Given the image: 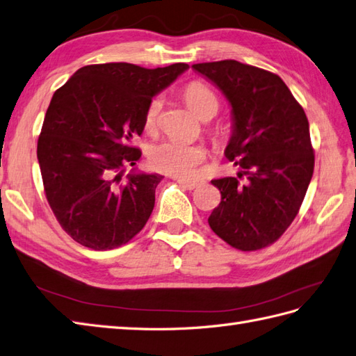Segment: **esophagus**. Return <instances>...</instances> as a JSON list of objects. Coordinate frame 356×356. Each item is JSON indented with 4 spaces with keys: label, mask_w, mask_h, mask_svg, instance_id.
<instances>
[{
    "label": "esophagus",
    "mask_w": 356,
    "mask_h": 356,
    "mask_svg": "<svg viewBox=\"0 0 356 356\" xmlns=\"http://www.w3.org/2000/svg\"><path fill=\"white\" fill-rule=\"evenodd\" d=\"M178 184H179L181 187H184V188H187V190H195V188H197L199 186H201L202 183H201V181H188V179H178Z\"/></svg>",
    "instance_id": "34e87169"
}]
</instances>
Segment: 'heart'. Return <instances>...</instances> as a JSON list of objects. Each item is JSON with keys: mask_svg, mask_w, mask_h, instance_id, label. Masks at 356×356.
<instances>
[{"mask_svg": "<svg viewBox=\"0 0 356 356\" xmlns=\"http://www.w3.org/2000/svg\"><path fill=\"white\" fill-rule=\"evenodd\" d=\"M184 101L187 107L192 110L199 119H211L219 107L218 97L214 92L207 88L205 84L199 81H192L184 89ZM161 111V99L155 98L149 102L148 108L145 111L143 127L148 133H154L159 127V118ZM213 137L216 140H220L222 134L214 131ZM207 157V151L201 145H187L177 140L161 142L154 145L149 149L148 160L151 168L173 175L177 178H190L195 173L196 168Z\"/></svg>", "mask_w": 356, "mask_h": 356, "instance_id": "heart-1", "label": "heart"}]
</instances>
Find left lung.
I'll use <instances>...</instances> for the list:
<instances>
[{
  "label": "left lung",
  "instance_id": "8db88e82",
  "mask_svg": "<svg viewBox=\"0 0 356 356\" xmlns=\"http://www.w3.org/2000/svg\"><path fill=\"white\" fill-rule=\"evenodd\" d=\"M192 67L231 104L232 136L225 155L241 168L238 178L211 181L222 199L208 223L232 248L263 249L296 218L313 177L307 115L276 74L237 60ZM241 177L245 184L239 183Z\"/></svg>",
  "mask_w": 356,
  "mask_h": 356
}]
</instances>
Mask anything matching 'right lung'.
<instances>
[{
    "label": "right lung",
    "mask_w": 356,
    "mask_h": 356,
    "mask_svg": "<svg viewBox=\"0 0 356 356\" xmlns=\"http://www.w3.org/2000/svg\"><path fill=\"white\" fill-rule=\"evenodd\" d=\"M187 69L89 65L54 92L38 160L51 210L76 243L115 249L148 222L163 177L131 172L124 181L122 172L142 157L131 142L143 133L149 102Z\"/></svg>",
    "instance_id": "1"
}]
</instances>
